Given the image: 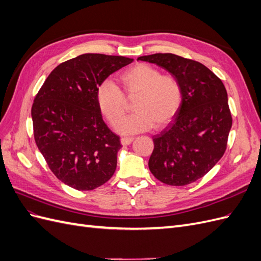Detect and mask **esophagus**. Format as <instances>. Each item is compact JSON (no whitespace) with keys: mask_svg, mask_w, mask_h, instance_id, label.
<instances>
[{"mask_svg":"<svg viewBox=\"0 0 261 261\" xmlns=\"http://www.w3.org/2000/svg\"><path fill=\"white\" fill-rule=\"evenodd\" d=\"M133 140H134L133 137H122V138H121V144H122L123 146H127V145H129V144L133 143Z\"/></svg>","mask_w":261,"mask_h":261,"instance_id":"obj_1","label":"esophagus"}]
</instances>
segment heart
Wrapping results in <instances>:
<instances>
[{"instance_id":"obj_1","label":"heart","mask_w":261,"mask_h":261,"mask_svg":"<svg viewBox=\"0 0 261 261\" xmlns=\"http://www.w3.org/2000/svg\"><path fill=\"white\" fill-rule=\"evenodd\" d=\"M125 93L128 98L137 97L134 102L136 112L120 120L126 110L123 91L112 81L102 82L97 89L100 111L115 129L124 134H136L167 126L176 116L183 102V89L177 78L162 75L159 69L140 63L121 75Z\"/></svg>"}]
</instances>
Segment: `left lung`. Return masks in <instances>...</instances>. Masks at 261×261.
<instances>
[{"instance_id": "1", "label": "left lung", "mask_w": 261, "mask_h": 261, "mask_svg": "<svg viewBox=\"0 0 261 261\" xmlns=\"http://www.w3.org/2000/svg\"><path fill=\"white\" fill-rule=\"evenodd\" d=\"M177 78L183 102L173 122L154 136L149 170L162 183L184 186L201 178L225 152L232 115L226 89L201 63L172 53L139 57Z\"/></svg>"}]
</instances>
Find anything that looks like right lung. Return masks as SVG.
Masks as SVG:
<instances>
[{"instance_id":"1","label":"right lung","mask_w":261,"mask_h":261,"mask_svg":"<svg viewBox=\"0 0 261 261\" xmlns=\"http://www.w3.org/2000/svg\"><path fill=\"white\" fill-rule=\"evenodd\" d=\"M133 59L86 53L55 67L31 108L34 136L50 170L77 191H92L114 174L120 137L102 120L99 85Z\"/></svg>"}]
</instances>
